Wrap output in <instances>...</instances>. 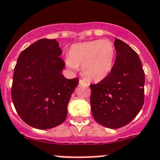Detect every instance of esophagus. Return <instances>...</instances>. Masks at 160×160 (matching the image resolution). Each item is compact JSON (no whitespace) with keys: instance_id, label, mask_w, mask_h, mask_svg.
I'll list each match as a JSON object with an SVG mask.
<instances>
[{"instance_id":"1","label":"esophagus","mask_w":160,"mask_h":160,"mask_svg":"<svg viewBox=\"0 0 160 160\" xmlns=\"http://www.w3.org/2000/svg\"><path fill=\"white\" fill-rule=\"evenodd\" d=\"M79 84H80V85H85V86H89V84H88L86 82L83 81V80H82V79H80V80H79Z\"/></svg>"}]
</instances>
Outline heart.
<instances>
[{"label": "heart", "instance_id": "heart-1", "mask_svg": "<svg viewBox=\"0 0 160 160\" xmlns=\"http://www.w3.org/2000/svg\"><path fill=\"white\" fill-rule=\"evenodd\" d=\"M66 64L76 70L82 66V74L90 81L100 82L111 72L116 49L109 39H97L73 44L69 49Z\"/></svg>", "mask_w": 160, "mask_h": 160}]
</instances>
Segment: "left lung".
Returning <instances> with one entry per match:
<instances>
[{"label": "left lung", "instance_id": "left-lung-1", "mask_svg": "<svg viewBox=\"0 0 160 160\" xmlns=\"http://www.w3.org/2000/svg\"><path fill=\"white\" fill-rule=\"evenodd\" d=\"M116 61L109 74L90 85L92 114L109 128H119L134 119L144 102V71L138 55L118 39L114 43Z\"/></svg>", "mask_w": 160, "mask_h": 160}]
</instances>
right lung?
<instances>
[{
    "mask_svg": "<svg viewBox=\"0 0 160 160\" xmlns=\"http://www.w3.org/2000/svg\"><path fill=\"white\" fill-rule=\"evenodd\" d=\"M56 39H42L23 50L14 68L12 99L26 124L48 129L67 118L70 97L78 84L62 71L65 62Z\"/></svg>",
    "mask_w": 160,
    "mask_h": 160,
    "instance_id": "1",
    "label": "right lung"
}]
</instances>
